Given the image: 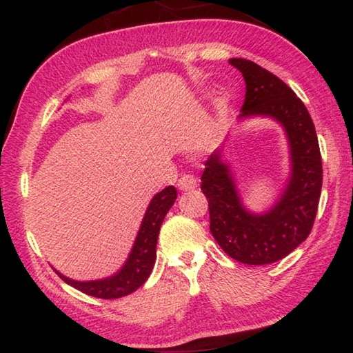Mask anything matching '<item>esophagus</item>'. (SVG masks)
<instances>
[{"label": "esophagus", "mask_w": 353, "mask_h": 353, "mask_svg": "<svg viewBox=\"0 0 353 353\" xmlns=\"http://www.w3.org/2000/svg\"><path fill=\"white\" fill-rule=\"evenodd\" d=\"M177 187H179V190H182V191L194 190V188L197 187L196 177L191 176V174H183V176L177 181Z\"/></svg>", "instance_id": "obj_1"}]
</instances>
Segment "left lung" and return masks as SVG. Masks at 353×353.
<instances>
[{
  "label": "left lung",
  "mask_w": 353,
  "mask_h": 353,
  "mask_svg": "<svg viewBox=\"0 0 353 353\" xmlns=\"http://www.w3.org/2000/svg\"><path fill=\"white\" fill-rule=\"evenodd\" d=\"M245 80L239 117H270L284 126L292 172L279 201L262 214L245 210L221 150L205 162L201 190L208 199L210 232L230 258L248 265L285 258L310 234L323 187V162L312 117L296 94L256 63L230 59Z\"/></svg>",
  "instance_id": "1"
}]
</instances>
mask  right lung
<instances>
[{"mask_svg": "<svg viewBox=\"0 0 353 353\" xmlns=\"http://www.w3.org/2000/svg\"><path fill=\"white\" fill-rule=\"evenodd\" d=\"M177 199V191L174 187H166L151 199L148 210L143 216L142 225L139 228L137 238L134 241L131 253L128 256L125 265L110 278L97 281H74L66 278L65 274L57 272V274L66 284L75 287L77 290L89 294L94 298L115 299L126 296L145 284L151 274L156 262V245L160 232V225L165 219L172 203Z\"/></svg>", "mask_w": 353, "mask_h": 353, "instance_id": "add662e5", "label": "right lung"}]
</instances>
